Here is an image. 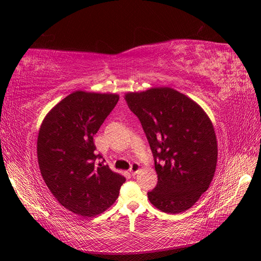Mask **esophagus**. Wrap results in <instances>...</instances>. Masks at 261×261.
Returning a JSON list of instances; mask_svg holds the SVG:
<instances>
[{
	"label": "esophagus",
	"instance_id": "34e87169",
	"mask_svg": "<svg viewBox=\"0 0 261 261\" xmlns=\"http://www.w3.org/2000/svg\"><path fill=\"white\" fill-rule=\"evenodd\" d=\"M139 169H140V165H139V163H137V162H134V163H132V164H130L129 172L132 173L133 175H134V174H136V173L139 171Z\"/></svg>",
	"mask_w": 261,
	"mask_h": 261
}]
</instances>
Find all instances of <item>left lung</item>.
<instances>
[{
	"label": "left lung",
	"mask_w": 261,
	"mask_h": 261,
	"mask_svg": "<svg viewBox=\"0 0 261 261\" xmlns=\"http://www.w3.org/2000/svg\"><path fill=\"white\" fill-rule=\"evenodd\" d=\"M152 151L156 186L148 192L155 208L181 213L207 191L217 167V137L202 109L178 91L160 87L125 96Z\"/></svg>",
	"instance_id": "8db88e82"
}]
</instances>
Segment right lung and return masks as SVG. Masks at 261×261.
Here are the masks:
<instances>
[{"instance_id":"1","label":"right lung","mask_w":261,"mask_h":261,"mask_svg":"<svg viewBox=\"0 0 261 261\" xmlns=\"http://www.w3.org/2000/svg\"><path fill=\"white\" fill-rule=\"evenodd\" d=\"M117 101V94L75 91L51 110L39 130L41 175L57 200L76 215L106 211L126 180L99 161L93 143Z\"/></svg>"}]
</instances>
